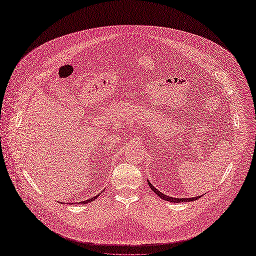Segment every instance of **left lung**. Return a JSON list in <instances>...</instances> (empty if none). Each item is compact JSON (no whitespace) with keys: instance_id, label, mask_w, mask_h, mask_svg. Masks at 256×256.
I'll use <instances>...</instances> for the list:
<instances>
[{"instance_id":"1","label":"left lung","mask_w":256,"mask_h":256,"mask_svg":"<svg viewBox=\"0 0 256 256\" xmlns=\"http://www.w3.org/2000/svg\"><path fill=\"white\" fill-rule=\"evenodd\" d=\"M148 182V185L149 186H150V188L156 194V195L160 197V198H162L163 200H165V201H170V202H174V204H180V202H188V201H195V200H197V199H199L200 198V196H197V197H192V198H174V197H170V196H166V195H164L163 192H158L154 185L149 182V181H147Z\"/></svg>"}]
</instances>
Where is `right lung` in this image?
<instances>
[{"mask_svg": "<svg viewBox=\"0 0 256 256\" xmlns=\"http://www.w3.org/2000/svg\"><path fill=\"white\" fill-rule=\"evenodd\" d=\"M100 195V192L98 194V195H96L95 197H92V198H90V199H88V200H86V201H84V202H82V204H88V202H91V201H93V200H95L96 198H98V196Z\"/></svg>", "mask_w": 256, "mask_h": 256, "instance_id": "obj_1", "label": "right lung"}]
</instances>
